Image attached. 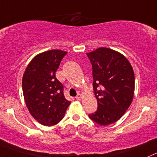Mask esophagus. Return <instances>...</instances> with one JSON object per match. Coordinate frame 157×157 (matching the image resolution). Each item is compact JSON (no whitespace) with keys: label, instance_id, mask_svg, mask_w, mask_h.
<instances>
[{"label":"esophagus","instance_id":"esophagus-1","mask_svg":"<svg viewBox=\"0 0 157 157\" xmlns=\"http://www.w3.org/2000/svg\"><path fill=\"white\" fill-rule=\"evenodd\" d=\"M75 98H76V99H78V100L81 99V98H82V95H81V94H78V95L75 96Z\"/></svg>","mask_w":157,"mask_h":157}]
</instances>
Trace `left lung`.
Returning a JSON list of instances; mask_svg holds the SVG:
<instances>
[{
	"mask_svg": "<svg viewBox=\"0 0 157 157\" xmlns=\"http://www.w3.org/2000/svg\"><path fill=\"white\" fill-rule=\"evenodd\" d=\"M92 67L97 110L89 115L93 122L107 126L119 120L133 98L135 77L129 61L119 52L99 48L87 53Z\"/></svg>",
	"mask_w": 157,
	"mask_h": 157,
	"instance_id": "obj_1",
	"label": "left lung"
}]
</instances>
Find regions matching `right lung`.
Instances as JSON below:
<instances>
[{
	"mask_svg": "<svg viewBox=\"0 0 157 157\" xmlns=\"http://www.w3.org/2000/svg\"><path fill=\"white\" fill-rule=\"evenodd\" d=\"M67 52L51 50L35 56L22 79L25 103L31 116L44 126L57 124L71 102L65 98L64 86L55 72Z\"/></svg>",
	"mask_w": 157,
	"mask_h": 157,
	"instance_id": "right-lung-1",
	"label": "right lung"
}]
</instances>
